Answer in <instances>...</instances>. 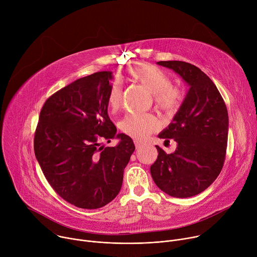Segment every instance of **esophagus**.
<instances>
[{
    "label": "esophagus",
    "mask_w": 257,
    "mask_h": 257,
    "mask_svg": "<svg viewBox=\"0 0 257 257\" xmlns=\"http://www.w3.org/2000/svg\"><path fill=\"white\" fill-rule=\"evenodd\" d=\"M134 144L136 146V149H139V148H141V146L143 145V143L141 141H139V140H134Z\"/></svg>",
    "instance_id": "34e87169"
}]
</instances>
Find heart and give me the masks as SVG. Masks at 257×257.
<instances>
[{
  "label": "heart",
  "mask_w": 257,
  "mask_h": 257,
  "mask_svg": "<svg viewBox=\"0 0 257 257\" xmlns=\"http://www.w3.org/2000/svg\"><path fill=\"white\" fill-rule=\"evenodd\" d=\"M128 76L148 88L156 97L157 103L168 112H173L180 105L182 93L172 86L171 78L161 69L141 64L127 69ZM122 86L115 81L107 93V104L113 112L118 111L122 103ZM121 130L136 139H144L160 128L159 120L152 115L129 114L120 123Z\"/></svg>",
  "instance_id": "b5f03b06"
}]
</instances>
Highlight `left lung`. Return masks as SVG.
I'll use <instances>...</instances> for the list:
<instances>
[{"label": "left lung", "mask_w": 257, "mask_h": 257, "mask_svg": "<svg viewBox=\"0 0 257 257\" xmlns=\"http://www.w3.org/2000/svg\"><path fill=\"white\" fill-rule=\"evenodd\" d=\"M157 64L176 72L189 89L173 121L159 134L174 139L177 149L168 155L156 145L159 155L151 167L152 177L170 196L191 197L204 191L223 169L229 130L227 106L211 79L196 66L182 61Z\"/></svg>", "instance_id": "1"}]
</instances>
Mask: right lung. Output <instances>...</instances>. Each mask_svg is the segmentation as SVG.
I'll return each instance as SVG.
<instances>
[{"mask_svg": "<svg viewBox=\"0 0 257 257\" xmlns=\"http://www.w3.org/2000/svg\"><path fill=\"white\" fill-rule=\"evenodd\" d=\"M111 71L79 78L45 102L34 135V154L53 189L80 208L95 209L120 192L124 169L135 146L131 137L117 134L107 115ZM120 142L114 148L102 140Z\"/></svg>", "mask_w": 257, "mask_h": 257, "instance_id": "1", "label": "right lung"}]
</instances>
